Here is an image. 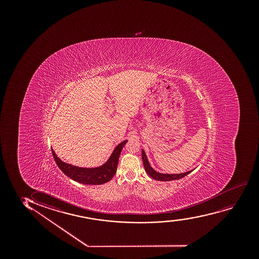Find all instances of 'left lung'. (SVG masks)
<instances>
[{
    "label": "left lung",
    "instance_id": "1",
    "mask_svg": "<svg viewBox=\"0 0 259 259\" xmlns=\"http://www.w3.org/2000/svg\"><path fill=\"white\" fill-rule=\"evenodd\" d=\"M142 158H143V165L147 174L150 177L155 180V181H161V182H169V181H174V180H179V179L183 178L186 176H188V174H190L193 169L188 171V172H182V174H161V172H156L149 164V160L147 158L145 152L142 149Z\"/></svg>",
    "mask_w": 259,
    "mask_h": 259
}]
</instances>
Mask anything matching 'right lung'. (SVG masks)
<instances>
[{
  "label": "right lung",
  "mask_w": 259,
  "mask_h": 259,
  "mask_svg": "<svg viewBox=\"0 0 259 259\" xmlns=\"http://www.w3.org/2000/svg\"><path fill=\"white\" fill-rule=\"evenodd\" d=\"M128 141L125 140L119 143L105 163L98 167H92V168L79 167V166H72L71 164L66 163L57 156L54 149H52V152L57 165L66 176H68L69 178L82 184L101 185L110 182V180L113 178L117 168L119 156L123 146Z\"/></svg>",
  "instance_id": "add662e5"
}]
</instances>
